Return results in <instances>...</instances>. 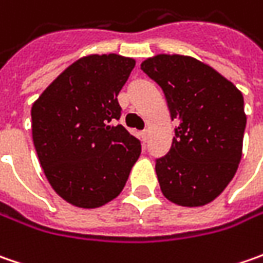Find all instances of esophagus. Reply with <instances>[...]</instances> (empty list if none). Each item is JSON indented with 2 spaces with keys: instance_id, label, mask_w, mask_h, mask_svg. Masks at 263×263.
<instances>
[{
  "instance_id": "esophagus-1",
  "label": "esophagus",
  "mask_w": 263,
  "mask_h": 263,
  "mask_svg": "<svg viewBox=\"0 0 263 263\" xmlns=\"http://www.w3.org/2000/svg\"><path fill=\"white\" fill-rule=\"evenodd\" d=\"M142 137H143V140H145V142H146L147 140V137H149V130H143V132H142Z\"/></svg>"
}]
</instances>
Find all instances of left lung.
Returning <instances> with one entry per match:
<instances>
[{
  "label": "left lung",
  "instance_id": "8db88e82",
  "mask_svg": "<svg viewBox=\"0 0 263 263\" xmlns=\"http://www.w3.org/2000/svg\"><path fill=\"white\" fill-rule=\"evenodd\" d=\"M140 67L162 87L171 120L180 121L170 152L155 165L161 192L180 206H203L237 171L246 127L243 95L193 57L158 54Z\"/></svg>",
  "mask_w": 263,
  "mask_h": 263
}]
</instances>
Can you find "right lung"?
Wrapping results in <instances>:
<instances>
[{
  "mask_svg": "<svg viewBox=\"0 0 263 263\" xmlns=\"http://www.w3.org/2000/svg\"><path fill=\"white\" fill-rule=\"evenodd\" d=\"M135 58L90 54L76 60L32 105V139L46 180L70 205L93 209L116 199L140 155L121 124L117 96Z\"/></svg>",
  "mask_w": 263,
  "mask_h": 263,
  "instance_id": "obj_1",
  "label": "right lung"
}]
</instances>
